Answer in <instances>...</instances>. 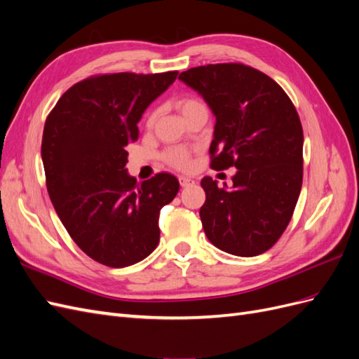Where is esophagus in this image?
<instances>
[{
    "instance_id": "34e87169",
    "label": "esophagus",
    "mask_w": 359,
    "mask_h": 359,
    "mask_svg": "<svg viewBox=\"0 0 359 359\" xmlns=\"http://www.w3.org/2000/svg\"><path fill=\"white\" fill-rule=\"evenodd\" d=\"M178 180H180L181 187H189L190 184H193V182H194L191 178H189V177H184V175H181Z\"/></svg>"
}]
</instances>
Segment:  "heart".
<instances>
[{
    "label": "heart",
    "instance_id": "1",
    "mask_svg": "<svg viewBox=\"0 0 359 359\" xmlns=\"http://www.w3.org/2000/svg\"><path fill=\"white\" fill-rule=\"evenodd\" d=\"M202 106H205V104L198 99H193V97H187V99H182L180 102V109H181L182 115L187 114L189 111L198 109V107H202ZM154 119H156V112L149 115L148 124H153ZM163 160H165L172 168H177V169H187L191 165L190 151L184 147H172V148L166 149L165 153H163Z\"/></svg>",
    "mask_w": 359,
    "mask_h": 359
}]
</instances>
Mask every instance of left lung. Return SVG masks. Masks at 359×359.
Masks as SVG:
<instances>
[{
	"instance_id": "obj_1",
	"label": "left lung",
	"mask_w": 359,
	"mask_h": 359,
	"mask_svg": "<svg viewBox=\"0 0 359 359\" xmlns=\"http://www.w3.org/2000/svg\"><path fill=\"white\" fill-rule=\"evenodd\" d=\"M215 115L211 168H236L231 190L211 177L201 186L205 235L226 253H265L283 235L302 186V126L281 86L241 62L208 64L180 74Z\"/></svg>"
}]
</instances>
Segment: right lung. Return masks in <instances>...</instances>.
Segmentation results:
<instances>
[{"label": "right lung", "instance_id": "1", "mask_svg": "<svg viewBox=\"0 0 359 359\" xmlns=\"http://www.w3.org/2000/svg\"><path fill=\"white\" fill-rule=\"evenodd\" d=\"M177 76L95 74L70 86L46 118L41 160L49 198L72 240L95 262L130 266L160 241L158 214L180 182L160 172L139 184L127 173L126 147L137 140L149 103Z\"/></svg>", "mask_w": 359, "mask_h": 359}]
</instances>
